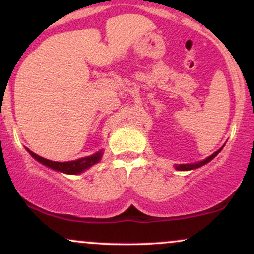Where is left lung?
Instances as JSON below:
<instances>
[{"mask_svg": "<svg viewBox=\"0 0 254 254\" xmlns=\"http://www.w3.org/2000/svg\"><path fill=\"white\" fill-rule=\"evenodd\" d=\"M223 148V147H222ZM222 148H220L217 151H215L212 155H210L209 157H206L205 160H203V161H199V162H196V164H185V165H176V170L178 171H191V170H194V168H199L202 167L203 165L208 164V162H210L212 159H214L215 156L217 155L218 153H220L221 150H222Z\"/></svg>", "mask_w": 254, "mask_h": 254, "instance_id": "obj_1", "label": "left lung"}]
</instances>
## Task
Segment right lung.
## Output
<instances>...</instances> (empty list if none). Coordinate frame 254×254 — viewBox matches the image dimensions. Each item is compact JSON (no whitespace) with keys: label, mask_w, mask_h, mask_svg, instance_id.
<instances>
[{"label":"right lung","mask_w":254,"mask_h":254,"mask_svg":"<svg viewBox=\"0 0 254 254\" xmlns=\"http://www.w3.org/2000/svg\"><path fill=\"white\" fill-rule=\"evenodd\" d=\"M27 151L37 160V161H39L40 164H43L44 166H46V167L49 168H52V170L62 172V173H65V174L82 173L83 171L88 170V168L92 167L93 165H95L97 162L100 161L101 156H103V150H99L95 154H93V155L82 157V159L74 160V161L56 162V161H51V160H48V159H44V157L37 155V154H34L33 151H31L30 149H27Z\"/></svg>","instance_id":"add662e5"}]
</instances>
